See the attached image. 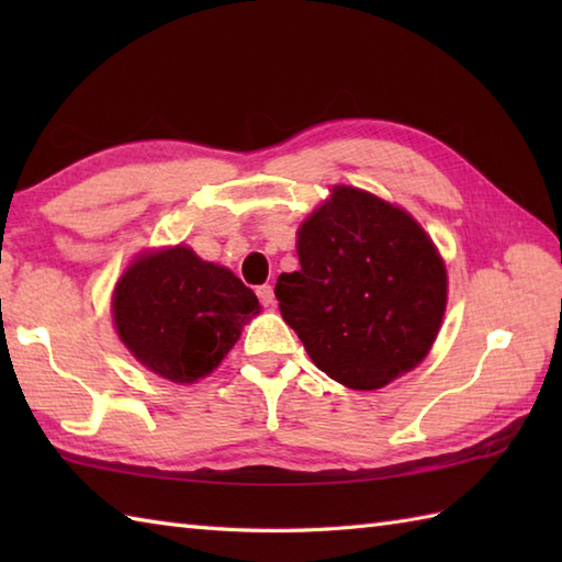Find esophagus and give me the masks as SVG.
<instances>
[{
  "mask_svg": "<svg viewBox=\"0 0 562 562\" xmlns=\"http://www.w3.org/2000/svg\"><path fill=\"white\" fill-rule=\"evenodd\" d=\"M256 294H258V300H260L262 306H272L274 304V292H272L270 284H260V288L256 290Z\"/></svg>",
  "mask_w": 562,
  "mask_h": 562,
  "instance_id": "34e87169",
  "label": "esophagus"
}]
</instances>
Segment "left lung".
<instances>
[{"label": "left lung", "instance_id": "8db88e82", "mask_svg": "<svg viewBox=\"0 0 562 562\" xmlns=\"http://www.w3.org/2000/svg\"><path fill=\"white\" fill-rule=\"evenodd\" d=\"M302 268L274 284L284 324L342 386L374 391L432 348L447 270L408 212L338 186L296 241Z\"/></svg>", "mask_w": 562, "mask_h": 562}]
</instances>
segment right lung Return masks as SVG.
<instances>
[{"instance_id":"obj_1","label":"right lung","mask_w":562,"mask_h":562,"mask_svg":"<svg viewBox=\"0 0 562 562\" xmlns=\"http://www.w3.org/2000/svg\"><path fill=\"white\" fill-rule=\"evenodd\" d=\"M258 308V296L232 270L186 246L137 258L113 294L117 336L142 364L176 384L210 374Z\"/></svg>"}]
</instances>
